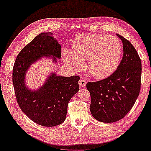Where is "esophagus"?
Here are the masks:
<instances>
[{
  "label": "esophagus",
  "instance_id": "esophagus-1",
  "mask_svg": "<svg viewBox=\"0 0 151 151\" xmlns=\"http://www.w3.org/2000/svg\"><path fill=\"white\" fill-rule=\"evenodd\" d=\"M86 80L84 78H82V79H80V81H79L78 83H79V86H81V88H84L85 86H86Z\"/></svg>",
  "mask_w": 151,
  "mask_h": 151
}]
</instances>
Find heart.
<instances>
[{
  "instance_id": "heart-1",
  "label": "heart",
  "mask_w": 151,
  "mask_h": 151,
  "mask_svg": "<svg viewBox=\"0 0 151 151\" xmlns=\"http://www.w3.org/2000/svg\"><path fill=\"white\" fill-rule=\"evenodd\" d=\"M123 53L121 42L107 35H81L75 39L72 48L64 50L65 64L76 71L84 67L87 60L88 71L93 77L103 79L113 73L121 61Z\"/></svg>"
}]
</instances>
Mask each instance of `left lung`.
I'll return each mask as SVG.
<instances>
[{"mask_svg": "<svg viewBox=\"0 0 151 151\" xmlns=\"http://www.w3.org/2000/svg\"><path fill=\"white\" fill-rule=\"evenodd\" d=\"M123 43V55L117 70L106 78L88 82L92 116L103 123H113L126 116L138 97L141 83V60L133 45L117 34Z\"/></svg>", "mask_w": 151, "mask_h": 151, "instance_id": "obj_1", "label": "left lung"}]
</instances>
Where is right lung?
Segmentation results:
<instances>
[{
    "label": "right lung",
    "mask_w": 151,
    "mask_h": 151,
    "mask_svg": "<svg viewBox=\"0 0 151 151\" xmlns=\"http://www.w3.org/2000/svg\"><path fill=\"white\" fill-rule=\"evenodd\" d=\"M53 33H42L21 50L13 68V83L15 95L23 113L37 124L53 127L65 120L68 104L79 91L80 77L58 76L52 73L45 83L36 91H30L25 86V73L32 63L41 57L61 56L60 45L52 36Z\"/></svg>",
    "instance_id": "right-lung-1"
}]
</instances>
